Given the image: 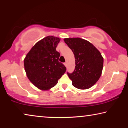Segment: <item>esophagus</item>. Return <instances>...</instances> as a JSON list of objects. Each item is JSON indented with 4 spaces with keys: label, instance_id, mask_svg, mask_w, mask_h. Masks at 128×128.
<instances>
[{
    "label": "esophagus",
    "instance_id": "34e87169",
    "mask_svg": "<svg viewBox=\"0 0 128 128\" xmlns=\"http://www.w3.org/2000/svg\"><path fill=\"white\" fill-rule=\"evenodd\" d=\"M64 66H67V62H64Z\"/></svg>",
    "mask_w": 128,
    "mask_h": 128
}]
</instances>
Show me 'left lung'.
I'll return each mask as SVG.
<instances>
[{
    "mask_svg": "<svg viewBox=\"0 0 128 128\" xmlns=\"http://www.w3.org/2000/svg\"><path fill=\"white\" fill-rule=\"evenodd\" d=\"M64 42L75 58V69L67 74L74 87L87 89L98 81L102 72L103 58L100 52L88 41L80 38H66Z\"/></svg>",
    "mask_w": 128,
    "mask_h": 128,
    "instance_id": "obj_1",
    "label": "left lung"
}]
</instances>
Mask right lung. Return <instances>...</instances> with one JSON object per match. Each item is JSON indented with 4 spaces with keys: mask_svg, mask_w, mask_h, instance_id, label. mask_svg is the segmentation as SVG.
<instances>
[{
    "mask_svg": "<svg viewBox=\"0 0 128 128\" xmlns=\"http://www.w3.org/2000/svg\"><path fill=\"white\" fill-rule=\"evenodd\" d=\"M59 38L48 36L32 47L24 59L28 78L41 90L55 86L66 71V67L59 61L60 54L56 50Z\"/></svg>",
    "mask_w": 128,
    "mask_h": 128,
    "instance_id": "obj_1",
    "label": "right lung"
}]
</instances>
